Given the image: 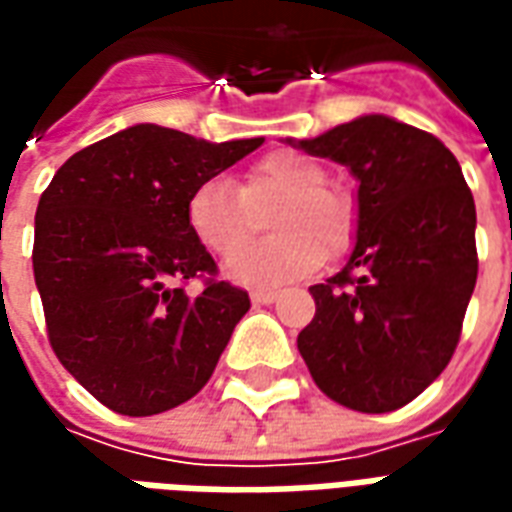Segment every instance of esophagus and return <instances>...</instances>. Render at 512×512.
I'll return each instance as SVG.
<instances>
[{
    "mask_svg": "<svg viewBox=\"0 0 512 512\" xmlns=\"http://www.w3.org/2000/svg\"><path fill=\"white\" fill-rule=\"evenodd\" d=\"M279 299V290H255L252 293V301L255 304H274Z\"/></svg>",
    "mask_w": 512,
    "mask_h": 512,
    "instance_id": "34e87169",
    "label": "esophagus"
}]
</instances>
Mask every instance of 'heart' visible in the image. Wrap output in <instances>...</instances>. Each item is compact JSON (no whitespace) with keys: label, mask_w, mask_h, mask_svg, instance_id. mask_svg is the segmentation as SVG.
Wrapping results in <instances>:
<instances>
[{"label":"heart","mask_w":512,"mask_h":512,"mask_svg":"<svg viewBox=\"0 0 512 512\" xmlns=\"http://www.w3.org/2000/svg\"><path fill=\"white\" fill-rule=\"evenodd\" d=\"M280 200L269 226L278 235L237 251L254 234L255 210ZM189 233L216 257H230L227 277L249 288H274L345 255L356 238V205L329 186V172L301 150H271L244 169L241 189L213 175L186 200Z\"/></svg>","instance_id":"1"}]
</instances>
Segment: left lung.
I'll return each instance as SVG.
<instances>
[{
  "instance_id": "obj_1",
  "label": "left lung",
  "mask_w": 512,
  "mask_h": 512,
  "mask_svg": "<svg viewBox=\"0 0 512 512\" xmlns=\"http://www.w3.org/2000/svg\"><path fill=\"white\" fill-rule=\"evenodd\" d=\"M293 145L359 180L354 252L310 288L315 318L299 354L334 403L395 411L441 376L461 340L477 282L472 191L436 136L392 117H356Z\"/></svg>"
}]
</instances>
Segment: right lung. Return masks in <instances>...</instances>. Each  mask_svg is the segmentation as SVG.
Returning a JSON list of instances; mask_svg holds the SVG:
<instances>
[{
    "instance_id": "right-lung-1",
    "label": "right lung",
    "mask_w": 512,
    "mask_h": 512,
    "mask_svg": "<svg viewBox=\"0 0 512 512\" xmlns=\"http://www.w3.org/2000/svg\"><path fill=\"white\" fill-rule=\"evenodd\" d=\"M260 145L139 123L73 153L40 194L32 268L49 343L106 408L161 414L213 376L249 293L216 279L186 200ZM189 278L203 279L197 297Z\"/></svg>"
}]
</instances>
